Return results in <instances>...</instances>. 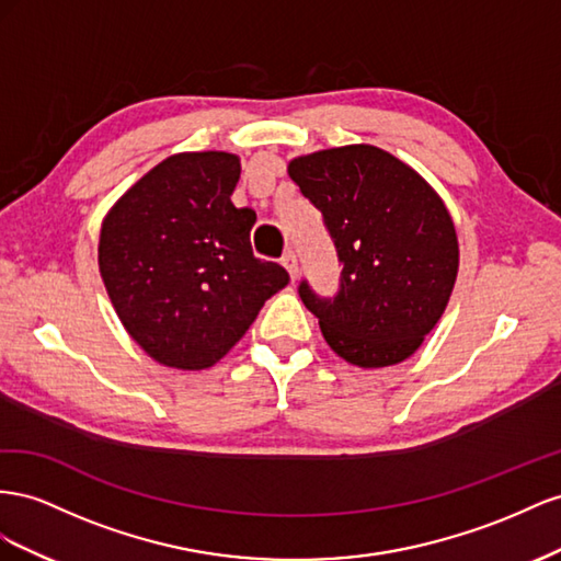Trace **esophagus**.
I'll list each match as a JSON object with an SVG mask.
<instances>
[{
    "instance_id": "esophagus-1",
    "label": "esophagus",
    "mask_w": 561,
    "mask_h": 561,
    "mask_svg": "<svg viewBox=\"0 0 561 561\" xmlns=\"http://www.w3.org/2000/svg\"><path fill=\"white\" fill-rule=\"evenodd\" d=\"M282 265L289 270V275H291V279H296L298 277V259H296V253L294 251H286L284 255H282Z\"/></svg>"
}]
</instances>
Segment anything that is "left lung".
<instances>
[{
	"label": "left lung",
	"instance_id": "1",
	"mask_svg": "<svg viewBox=\"0 0 561 561\" xmlns=\"http://www.w3.org/2000/svg\"><path fill=\"white\" fill-rule=\"evenodd\" d=\"M289 175L322 211L343 263L335 298L298 286L324 341L359 369L409 359L439 322L458 275L446 204L419 171L366 142L296 157Z\"/></svg>",
	"mask_w": 561,
	"mask_h": 561
}]
</instances>
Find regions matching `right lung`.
I'll return each instance as SVG.
<instances>
[{"mask_svg":"<svg viewBox=\"0 0 561 561\" xmlns=\"http://www.w3.org/2000/svg\"><path fill=\"white\" fill-rule=\"evenodd\" d=\"M239 171L230 152L171 154L103 218L99 267L112 308L171 369H209L289 284V272L251 251L255 211L230 199Z\"/></svg>","mask_w":561,"mask_h":561,"instance_id":"1","label":"right lung"}]
</instances>
